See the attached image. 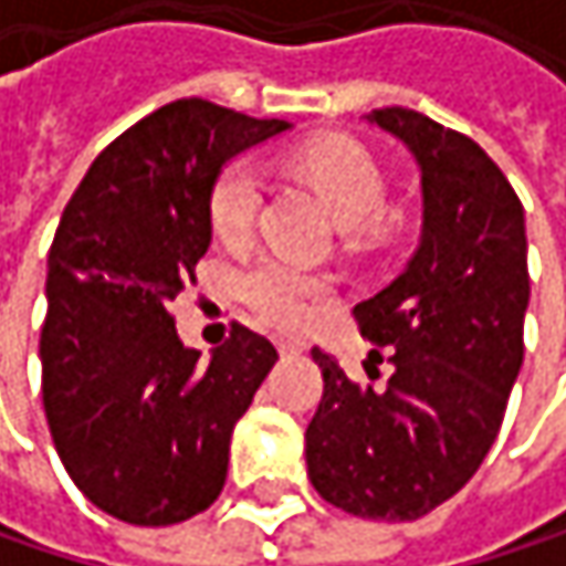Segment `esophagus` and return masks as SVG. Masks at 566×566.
Wrapping results in <instances>:
<instances>
[{
  "label": "esophagus",
  "instance_id": "1",
  "mask_svg": "<svg viewBox=\"0 0 566 566\" xmlns=\"http://www.w3.org/2000/svg\"><path fill=\"white\" fill-rule=\"evenodd\" d=\"M279 350H282V357H294V354L304 350V340H297V337H279Z\"/></svg>",
  "mask_w": 566,
  "mask_h": 566
}]
</instances>
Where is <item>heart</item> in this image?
I'll list each match as a JSON object with an SVG mask.
<instances>
[{
    "label": "heart",
    "mask_w": 566,
    "mask_h": 566,
    "mask_svg": "<svg viewBox=\"0 0 566 566\" xmlns=\"http://www.w3.org/2000/svg\"><path fill=\"white\" fill-rule=\"evenodd\" d=\"M297 172L331 209L340 229L370 226L387 202V172L377 157L350 137H321L291 157ZM262 206V179L249 164H229L209 196V222L219 242L242 245ZM327 282L282 255H262L239 275V297L275 327H301Z\"/></svg>",
    "instance_id": "obj_1"
}]
</instances>
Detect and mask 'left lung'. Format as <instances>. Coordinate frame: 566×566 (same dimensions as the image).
<instances>
[{
  "mask_svg": "<svg viewBox=\"0 0 566 566\" xmlns=\"http://www.w3.org/2000/svg\"><path fill=\"white\" fill-rule=\"evenodd\" d=\"M367 124L416 157L422 232L394 282L354 307L360 334L387 347L380 390L311 350L324 396L304 432L311 485L334 509L416 521L452 499L489 455L524 360L531 297L524 209L505 172L465 134L419 111L384 107ZM367 357V377L380 374Z\"/></svg>",
  "mask_w": 566,
  "mask_h": 566,
  "instance_id": "left-lung-1",
  "label": "left lung"
}]
</instances>
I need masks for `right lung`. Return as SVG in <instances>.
<instances>
[{
	"instance_id": "obj_1",
	"label": "right lung",
	"mask_w": 566,
	"mask_h": 566,
	"mask_svg": "<svg viewBox=\"0 0 566 566\" xmlns=\"http://www.w3.org/2000/svg\"><path fill=\"white\" fill-rule=\"evenodd\" d=\"M284 130L287 120L172 101L101 150L64 206L39 340L42 402L71 482L117 521L179 524L226 485L232 429L279 350L232 324L199 360L170 301L196 284L212 242L222 167Z\"/></svg>"
}]
</instances>
